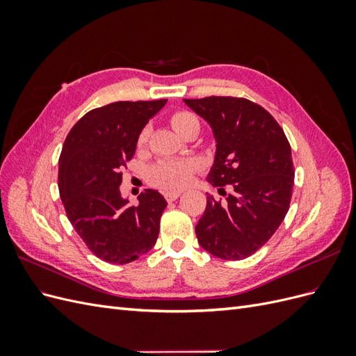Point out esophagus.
<instances>
[{"label": "esophagus", "mask_w": 356, "mask_h": 356, "mask_svg": "<svg viewBox=\"0 0 356 356\" xmlns=\"http://www.w3.org/2000/svg\"><path fill=\"white\" fill-rule=\"evenodd\" d=\"M163 195H165V199L168 202H174L181 196V191H165Z\"/></svg>", "instance_id": "34e87169"}]
</instances>
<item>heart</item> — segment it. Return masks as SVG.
<instances>
[{
	"instance_id": "b5f03b06",
	"label": "heart",
	"mask_w": 356,
	"mask_h": 356,
	"mask_svg": "<svg viewBox=\"0 0 356 356\" xmlns=\"http://www.w3.org/2000/svg\"><path fill=\"white\" fill-rule=\"evenodd\" d=\"M197 120L195 114L188 111H175L170 114L169 122L172 127L179 134L187 123ZM148 127H144L136 138V147L144 148L148 141ZM199 163L195 159H163L159 160L148 169L147 178L149 184L163 190H177L186 187L193 178V174L197 170Z\"/></svg>"
}]
</instances>
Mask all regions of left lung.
<instances>
[{
  "label": "left lung",
  "mask_w": 356,
  "mask_h": 356,
  "mask_svg": "<svg viewBox=\"0 0 356 356\" xmlns=\"http://www.w3.org/2000/svg\"><path fill=\"white\" fill-rule=\"evenodd\" d=\"M184 102L212 127L217 152L208 182L225 196L221 202L208 195L196 225L197 241L222 260H243L272 238L289 209L291 145L272 114L252 101L208 96Z\"/></svg>",
  "instance_id": "1"
}]
</instances>
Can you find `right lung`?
<instances>
[{
    "label": "right lung",
    "mask_w": 356,
    "mask_h": 356,
    "mask_svg": "<svg viewBox=\"0 0 356 356\" xmlns=\"http://www.w3.org/2000/svg\"><path fill=\"white\" fill-rule=\"evenodd\" d=\"M166 99L120 101L84 114L72 126L59 157L58 186L67 217L101 260L127 264L154 246L168 202L156 190L129 207L122 169L135 154L136 138Z\"/></svg>",
    "instance_id": "obj_1"
}]
</instances>
